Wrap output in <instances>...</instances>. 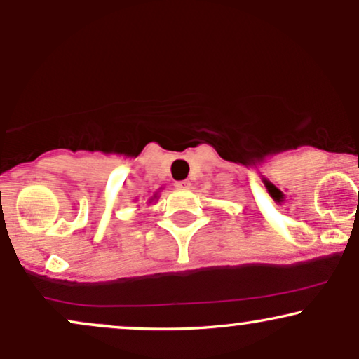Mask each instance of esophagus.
<instances>
[{
    "label": "esophagus",
    "instance_id": "34e87169",
    "mask_svg": "<svg viewBox=\"0 0 359 359\" xmlns=\"http://www.w3.org/2000/svg\"><path fill=\"white\" fill-rule=\"evenodd\" d=\"M175 187H177V189H182V191H185V189H191V182H189V180H177Z\"/></svg>",
    "mask_w": 359,
    "mask_h": 359
}]
</instances>
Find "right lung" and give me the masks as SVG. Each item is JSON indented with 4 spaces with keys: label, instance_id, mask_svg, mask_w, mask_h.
Instances as JSON below:
<instances>
[{
    "label": "right lung",
    "instance_id": "right-lung-1",
    "mask_svg": "<svg viewBox=\"0 0 359 359\" xmlns=\"http://www.w3.org/2000/svg\"><path fill=\"white\" fill-rule=\"evenodd\" d=\"M154 199H156V194H154V197H151V199H150V201H154Z\"/></svg>",
    "mask_w": 359,
    "mask_h": 359
}]
</instances>
